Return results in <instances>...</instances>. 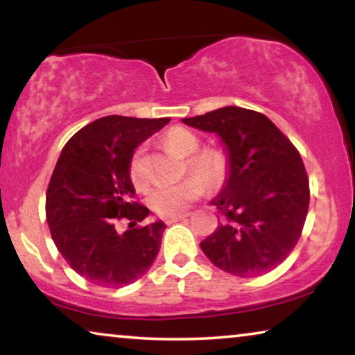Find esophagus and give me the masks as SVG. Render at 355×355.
Instances as JSON below:
<instances>
[{"instance_id":"34e87169","label":"esophagus","mask_w":355,"mask_h":355,"mask_svg":"<svg viewBox=\"0 0 355 355\" xmlns=\"http://www.w3.org/2000/svg\"><path fill=\"white\" fill-rule=\"evenodd\" d=\"M189 215H181V216H174V218H168L166 220V225H174V223H178V221H182V220H186Z\"/></svg>"}]
</instances>
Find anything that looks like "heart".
<instances>
[{
    "label": "heart",
    "instance_id": "obj_1",
    "mask_svg": "<svg viewBox=\"0 0 355 355\" xmlns=\"http://www.w3.org/2000/svg\"><path fill=\"white\" fill-rule=\"evenodd\" d=\"M164 145L174 153L186 158V174L192 173L184 181L173 186H159L148 196V205L162 218L181 216L203 193V182L208 187H220L230 173V162L220 148H200V139L192 130L181 125L171 128L163 137ZM129 178L135 189H145L148 184L145 148H135L129 162Z\"/></svg>",
    "mask_w": 355,
    "mask_h": 355
}]
</instances>
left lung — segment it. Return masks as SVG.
Wrapping results in <instances>:
<instances>
[{"label":"left lung","instance_id":"obj_1","mask_svg":"<svg viewBox=\"0 0 355 355\" xmlns=\"http://www.w3.org/2000/svg\"><path fill=\"white\" fill-rule=\"evenodd\" d=\"M182 121L216 132L230 152V179L211 202L221 223L200 242L203 254L241 278L275 270L294 250L309 211V176L299 150L254 110L225 106Z\"/></svg>","mask_w":355,"mask_h":355}]
</instances>
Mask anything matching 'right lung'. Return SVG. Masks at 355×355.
<instances>
[{
  "instance_id": "right-lung-1",
  "label": "right lung",
  "mask_w": 355,
  "mask_h": 355,
  "mask_svg": "<svg viewBox=\"0 0 355 355\" xmlns=\"http://www.w3.org/2000/svg\"><path fill=\"white\" fill-rule=\"evenodd\" d=\"M105 116L67 140L46 191L51 239L67 265L96 286L123 288L157 259L164 223L145 225L148 208L134 202L129 178L134 148L168 123ZM128 221L121 233L117 225Z\"/></svg>"
}]
</instances>
